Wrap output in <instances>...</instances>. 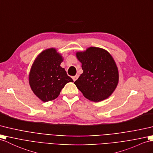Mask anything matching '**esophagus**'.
<instances>
[{"label":"esophagus","mask_w":153,"mask_h":153,"mask_svg":"<svg viewBox=\"0 0 153 153\" xmlns=\"http://www.w3.org/2000/svg\"><path fill=\"white\" fill-rule=\"evenodd\" d=\"M79 74H76L75 76H73V81H75V80L78 79V78H79Z\"/></svg>","instance_id":"obj_1"}]
</instances>
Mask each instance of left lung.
I'll return each mask as SVG.
<instances>
[{"label":"left lung","instance_id":"1","mask_svg":"<svg viewBox=\"0 0 153 153\" xmlns=\"http://www.w3.org/2000/svg\"><path fill=\"white\" fill-rule=\"evenodd\" d=\"M83 73L74 84L85 98L93 102L105 100L119 82L118 68L111 55L102 48L90 47L76 53Z\"/></svg>","mask_w":153,"mask_h":153}]
</instances>
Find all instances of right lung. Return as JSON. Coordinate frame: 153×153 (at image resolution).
<instances>
[{
  "label": "right lung",
  "mask_w": 153,
  "mask_h": 153,
  "mask_svg": "<svg viewBox=\"0 0 153 153\" xmlns=\"http://www.w3.org/2000/svg\"><path fill=\"white\" fill-rule=\"evenodd\" d=\"M64 58L55 48L43 51L33 61L28 75L33 93L43 102L56 99L65 85L73 82L60 66Z\"/></svg>",
  "instance_id": "obj_1"
}]
</instances>
